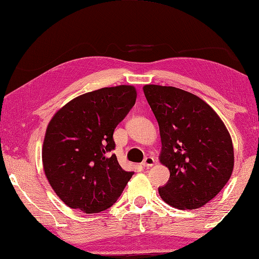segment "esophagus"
I'll return each instance as SVG.
<instances>
[{
	"label": "esophagus",
	"mask_w": 259,
	"mask_h": 259,
	"mask_svg": "<svg viewBox=\"0 0 259 259\" xmlns=\"http://www.w3.org/2000/svg\"><path fill=\"white\" fill-rule=\"evenodd\" d=\"M155 158L154 157H151V156H148V157H146V158L144 159V161L143 163H141V165H143L144 167H151V166H154L155 165Z\"/></svg>",
	"instance_id": "1"
}]
</instances>
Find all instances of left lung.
<instances>
[{
	"mask_svg": "<svg viewBox=\"0 0 259 259\" xmlns=\"http://www.w3.org/2000/svg\"><path fill=\"white\" fill-rule=\"evenodd\" d=\"M159 125L160 163L169 169L158 189L167 204L203 206L224 189L234 170V146L225 123L199 96L173 86L145 85Z\"/></svg>",
	"mask_w": 259,
	"mask_h": 259,
	"instance_id": "8db88e82",
	"label": "left lung"
}]
</instances>
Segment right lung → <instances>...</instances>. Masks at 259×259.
<instances>
[{
  "label": "right lung",
  "instance_id": "1",
  "mask_svg": "<svg viewBox=\"0 0 259 259\" xmlns=\"http://www.w3.org/2000/svg\"><path fill=\"white\" fill-rule=\"evenodd\" d=\"M131 85L85 93L55 113L46 130L42 165L46 177L66 205L85 213L109 209L134 171L121 168L113 133L135 105Z\"/></svg>",
  "mask_w": 259,
  "mask_h": 259
}]
</instances>
